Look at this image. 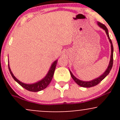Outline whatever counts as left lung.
<instances>
[{"instance_id":"8db88e82","label":"left lung","mask_w":120,"mask_h":120,"mask_svg":"<svg viewBox=\"0 0 120 120\" xmlns=\"http://www.w3.org/2000/svg\"><path fill=\"white\" fill-rule=\"evenodd\" d=\"M98 25H99V26L105 30L106 34H107V37H108V38L109 41L110 43H111V59H110V61H109V63L108 68H107V69H106V71H104V73H103L101 75H100V77H99L96 78L95 79H93V80L90 81H83L79 80V79H78V78H77L75 76H74L73 74H72V73H71V71L69 70L71 77H72L73 79V80L75 81V82H76V83L78 84L79 86L83 87H91L96 86V85H97L100 82H101L103 79H104V78H105V77L107 76L109 73L110 71H111V69H112V66H113V47L112 41H111V39H110L109 36L108 29L107 28V27H106L104 24H101V23L99 22H98Z\"/></svg>"}]
</instances>
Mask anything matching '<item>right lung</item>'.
Here are the masks:
<instances>
[{"label": "right lung", "mask_w": 120, "mask_h": 120, "mask_svg": "<svg viewBox=\"0 0 120 120\" xmlns=\"http://www.w3.org/2000/svg\"><path fill=\"white\" fill-rule=\"evenodd\" d=\"M57 63V60H56L52 63L49 72L47 73V75L43 78L42 79H41V81L36 82V83L32 84H26L22 83V82H21V81H19V79H17V78L14 76L13 74L12 73L11 70L10 69V67H9V64H8V69H9V72H10V73L11 74L12 77H13V79H14L19 85L22 87L26 89L27 90L30 91L38 92L39 91L44 90V89H46L47 87L49 86V83H50L51 81L52 80V78H53V74H54V71L55 70ZM8 63H9V61H8Z\"/></svg>", "instance_id": "add662e5"}]
</instances>
